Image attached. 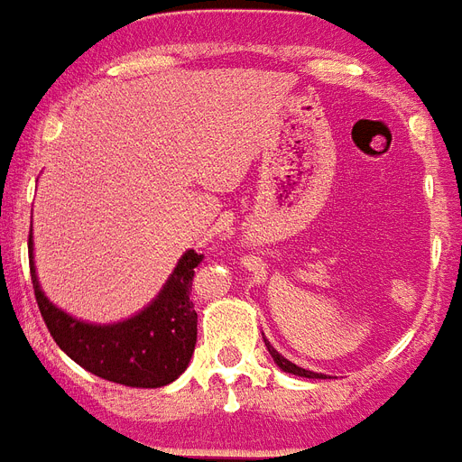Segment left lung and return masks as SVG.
<instances>
[{"mask_svg": "<svg viewBox=\"0 0 462 462\" xmlns=\"http://www.w3.org/2000/svg\"><path fill=\"white\" fill-rule=\"evenodd\" d=\"M263 341H265V346H268L270 356H273V361H275L277 365L282 367L284 373L299 374V377H309V380H318V377H322L320 373H310V370H303V367H299V365H294V363H291V361H287V358H284V356H280V354H277V351H275V348L270 346V341L265 339V337H263Z\"/></svg>", "mask_w": 462, "mask_h": 462, "instance_id": "obj_1", "label": "left lung"}]
</instances>
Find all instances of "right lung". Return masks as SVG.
Instances as JSON below:
<instances>
[{"mask_svg": "<svg viewBox=\"0 0 462 462\" xmlns=\"http://www.w3.org/2000/svg\"><path fill=\"white\" fill-rule=\"evenodd\" d=\"M30 277L49 335L78 365L101 380L125 387L156 389L178 380L189 365L197 344V310L192 301L194 268L204 254L187 251L171 280L140 316L116 325H89L49 303L32 268V237L28 239Z\"/></svg>", "mask_w": 462, "mask_h": 462, "instance_id": "right-lung-1", "label": "right lung"}]
</instances>
